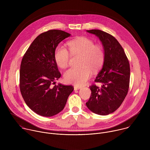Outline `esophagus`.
Masks as SVG:
<instances>
[{
  "instance_id": "1",
  "label": "esophagus",
  "mask_w": 150,
  "mask_h": 150,
  "mask_svg": "<svg viewBox=\"0 0 150 150\" xmlns=\"http://www.w3.org/2000/svg\"><path fill=\"white\" fill-rule=\"evenodd\" d=\"M81 87H79V86H76V85H75L74 86V90H79L81 89Z\"/></svg>"
}]
</instances>
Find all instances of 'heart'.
Segmentation results:
<instances>
[{"label":"heart","mask_w":150,"mask_h":150,"mask_svg":"<svg viewBox=\"0 0 150 150\" xmlns=\"http://www.w3.org/2000/svg\"><path fill=\"white\" fill-rule=\"evenodd\" d=\"M70 53L72 55L80 54L79 65L77 68H71L64 74V79L69 83L80 86L86 82L93 72H97L103 67L105 53L103 47L95 45L93 40L81 37L68 42ZM54 60L60 68L68 67L70 54L67 48L58 46L54 51Z\"/></svg>","instance_id":"obj_1"}]
</instances>
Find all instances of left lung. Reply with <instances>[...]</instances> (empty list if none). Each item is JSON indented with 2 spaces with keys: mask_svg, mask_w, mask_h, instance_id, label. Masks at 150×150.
<instances>
[{
  "mask_svg": "<svg viewBox=\"0 0 150 150\" xmlns=\"http://www.w3.org/2000/svg\"><path fill=\"white\" fill-rule=\"evenodd\" d=\"M97 35L104 47L103 67L90 90L91 94L86 103L93 113L108 115L116 111L125 100L129 87L130 66L125 51L111 34L99 30H87Z\"/></svg>",
  "mask_w": 150,
  "mask_h": 150,
  "instance_id": "1",
  "label": "left lung"
}]
</instances>
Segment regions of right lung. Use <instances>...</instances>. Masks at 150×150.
Returning <instances> with one entry per match:
<instances>
[{
    "label": "right lung",
    "instance_id": "1",
    "mask_svg": "<svg viewBox=\"0 0 150 150\" xmlns=\"http://www.w3.org/2000/svg\"><path fill=\"white\" fill-rule=\"evenodd\" d=\"M70 35L58 30L40 34L21 61V93L27 105L40 116L50 117L60 112L74 89L72 85H52L61 76L54 60L55 49L60 42Z\"/></svg>",
    "mask_w": 150,
    "mask_h": 150
}]
</instances>
